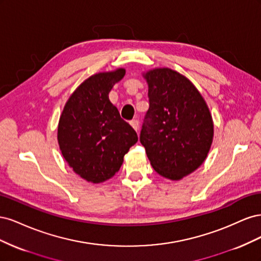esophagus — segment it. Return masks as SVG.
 <instances>
[{
    "instance_id": "esophagus-1",
    "label": "esophagus",
    "mask_w": 261,
    "mask_h": 261,
    "mask_svg": "<svg viewBox=\"0 0 261 261\" xmlns=\"http://www.w3.org/2000/svg\"><path fill=\"white\" fill-rule=\"evenodd\" d=\"M129 124L132 125V127L135 129V130H137L138 129V126H139V122L137 121V120H132L130 122H129Z\"/></svg>"
}]
</instances>
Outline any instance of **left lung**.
<instances>
[{
  "instance_id": "1",
  "label": "left lung",
  "mask_w": 261,
  "mask_h": 261,
  "mask_svg": "<svg viewBox=\"0 0 261 261\" xmlns=\"http://www.w3.org/2000/svg\"><path fill=\"white\" fill-rule=\"evenodd\" d=\"M149 110L140 133L150 164L161 176L178 180L206 160L213 140L210 110L184 75L168 67L150 69Z\"/></svg>"
}]
</instances>
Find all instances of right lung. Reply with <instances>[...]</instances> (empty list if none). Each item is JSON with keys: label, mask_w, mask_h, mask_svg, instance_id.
I'll list each match as a JSON object with an SVG mask.
<instances>
[{"label": "right lung", "mask_w": 261, "mask_h": 261, "mask_svg": "<svg viewBox=\"0 0 261 261\" xmlns=\"http://www.w3.org/2000/svg\"><path fill=\"white\" fill-rule=\"evenodd\" d=\"M124 75V68H116L87 78L70 94L60 116L62 155L76 174L93 184L114 176L138 140L109 99V92Z\"/></svg>", "instance_id": "right-lung-1"}]
</instances>
